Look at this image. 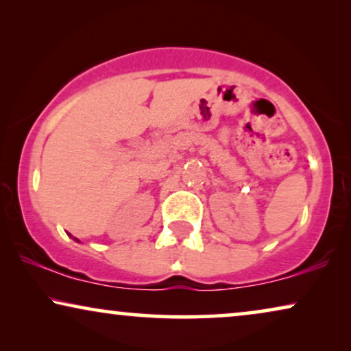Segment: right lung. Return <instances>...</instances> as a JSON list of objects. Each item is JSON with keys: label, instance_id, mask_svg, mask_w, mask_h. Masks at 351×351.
<instances>
[{"label": "right lung", "instance_id": "1", "mask_svg": "<svg viewBox=\"0 0 351 351\" xmlns=\"http://www.w3.org/2000/svg\"><path fill=\"white\" fill-rule=\"evenodd\" d=\"M70 237H71V234H70ZM73 239H75V241H76V243H80V241H78V238H73Z\"/></svg>", "mask_w": 351, "mask_h": 351}]
</instances>
